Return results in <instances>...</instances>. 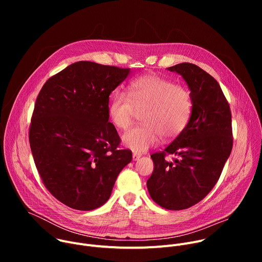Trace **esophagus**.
<instances>
[{
  "label": "esophagus",
  "instance_id": "obj_1",
  "mask_svg": "<svg viewBox=\"0 0 262 262\" xmlns=\"http://www.w3.org/2000/svg\"><path fill=\"white\" fill-rule=\"evenodd\" d=\"M140 158H141V155H139V154H133V160H134V161H139Z\"/></svg>",
  "mask_w": 262,
  "mask_h": 262
}]
</instances>
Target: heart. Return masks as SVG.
<instances>
[{
  "mask_svg": "<svg viewBox=\"0 0 262 262\" xmlns=\"http://www.w3.org/2000/svg\"><path fill=\"white\" fill-rule=\"evenodd\" d=\"M126 94L118 92L107 106L110 120L117 128H127L136 114L141 112L143 124L127 129L122 144L136 154L147 151L161 139L177 137L188 124L193 101L189 89L174 85L156 74H146L129 83Z\"/></svg>",
  "mask_w": 262,
  "mask_h": 262,
  "instance_id": "obj_1",
  "label": "heart"
}]
</instances>
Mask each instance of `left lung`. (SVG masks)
<instances>
[{
    "label": "left lung",
    "mask_w": 262,
    "mask_h": 262,
    "mask_svg": "<svg viewBox=\"0 0 262 262\" xmlns=\"http://www.w3.org/2000/svg\"><path fill=\"white\" fill-rule=\"evenodd\" d=\"M188 85L192 114L185 128L162 152L151 156L155 169L147 180L152 200L170 210L189 208L214 186L232 149L231 112L219 83L192 63L168 67ZM174 154L172 162L164 160Z\"/></svg>",
    "instance_id": "8db88e82"
}]
</instances>
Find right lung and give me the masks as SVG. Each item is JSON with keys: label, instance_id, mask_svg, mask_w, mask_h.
<instances>
[{"label": "right lung", "instance_id": "obj_1", "mask_svg": "<svg viewBox=\"0 0 262 262\" xmlns=\"http://www.w3.org/2000/svg\"><path fill=\"white\" fill-rule=\"evenodd\" d=\"M129 68L76 62L50 78L37 96L29 141L46 188L63 204L92 210L107 201L132 151L108 122V98Z\"/></svg>", "mask_w": 262, "mask_h": 262}]
</instances>
